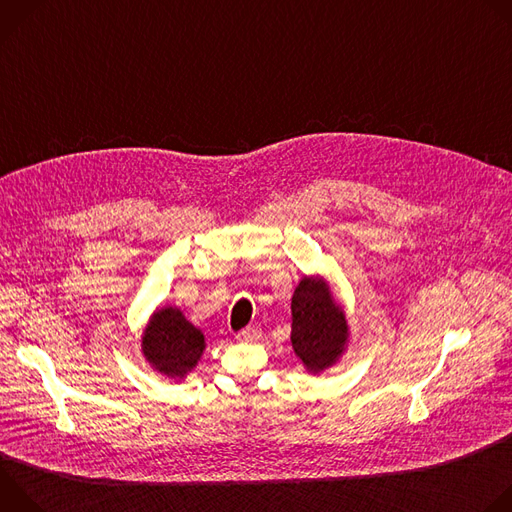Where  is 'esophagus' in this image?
<instances>
[{"mask_svg":"<svg viewBox=\"0 0 512 512\" xmlns=\"http://www.w3.org/2000/svg\"><path fill=\"white\" fill-rule=\"evenodd\" d=\"M237 338H239L241 342H257V340L261 338V328H259V326H247V328H243V330L237 334Z\"/></svg>","mask_w":512,"mask_h":512,"instance_id":"obj_1","label":"esophagus"}]
</instances>
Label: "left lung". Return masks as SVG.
Listing matches in <instances>:
<instances>
[{"mask_svg": "<svg viewBox=\"0 0 512 512\" xmlns=\"http://www.w3.org/2000/svg\"><path fill=\"white\" fill-rule=\"evenodd\" d=\"M348 344V322L326 279L304 275L291 298V346L304 367L320 375Z\"/></svg>", "mask_w": 512, "mask_h": 512, "instance_id": "1", "label": "left lung"}]
</instances>
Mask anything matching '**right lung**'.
<instances>
[{"label":"right lung","mask_w":512,"mask_h":512,"mask_svg":"<svg viewBox=\"0 0 512 512\" xmlns=\"http://www.w3.org/2000/svg\"><path fill=\"white\" fill-rule=\"evenodd\" d=\"M204 348V334L176 306H164L154 312L141 336L145 360L170 379H184L194 371Z\"/></svg>","instance_id":"1"}]
</instances>
